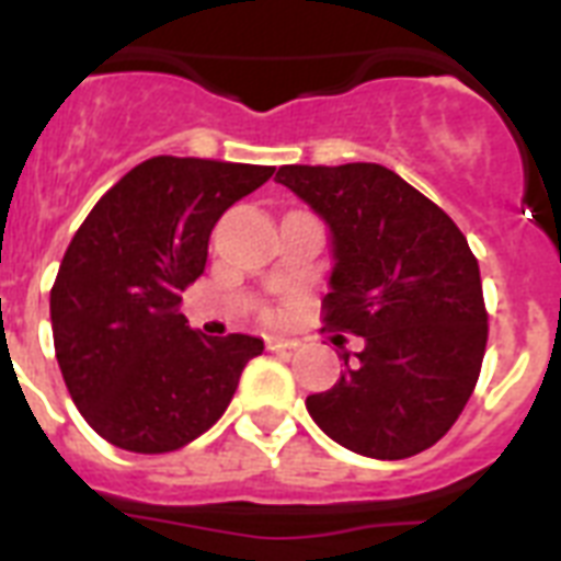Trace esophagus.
Here are the masks:
<instances>
[{
    "instance_id": "1",
    "label": "esophagus",
    "mask_w": 561,
    "mask_h": 561,
    "mask_svg": "<svg viewBox=\"0 0 561 561\" xmlns=\"http://www.w3.org/2000/svg\"><path fill=\"white\" fill-rule=\"evenodd\" d=\"M267 350H276V352H285V350H297V341H290V337H267Z\"/></svg>"
}]
</instances>
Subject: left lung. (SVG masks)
Returning a JSON list of instances; mask_svg holds the SVG:
<instances>
[{
	"label": "left lung",
	"instance_id": "8db88e82",
	"mask_svg": "<svg viewBox=\"0 0 561 561\" xmlns=\"http://www.w3.org/2000/svg\"><path fill=\"white\" fill-rule=\"evenodd\" d=\"M276 180L329 229L325 323L360 337L306 408L334 443L375 460L425 451L466 408L486 352L478 259L436 203L375 162L282 165Z\"/></svg>",
	"mask_w": 561,
	"mask_h": 561
}]
</instances>
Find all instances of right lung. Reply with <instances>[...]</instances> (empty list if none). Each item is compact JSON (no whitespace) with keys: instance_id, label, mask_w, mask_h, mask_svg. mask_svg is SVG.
Instances as JSON below:
<instances>
[{"instance_id":"right-lung-1","label":"right lung","mask_w":561,"mask_h":561,"mask_svg":"<svg viewBox=\"0 0 561 561\" xmlns=\"http://www.w3.org/2000/svg\"><path fill=\"white\" fill-rule=\"evenodd\" d=\"M273 165L153 157L101 197L51 288V332L69 396L116 448L178 451L232 401L253 334L206 337L180 314L206 267L211 227Z\"/></svg>"}]
</instances>
